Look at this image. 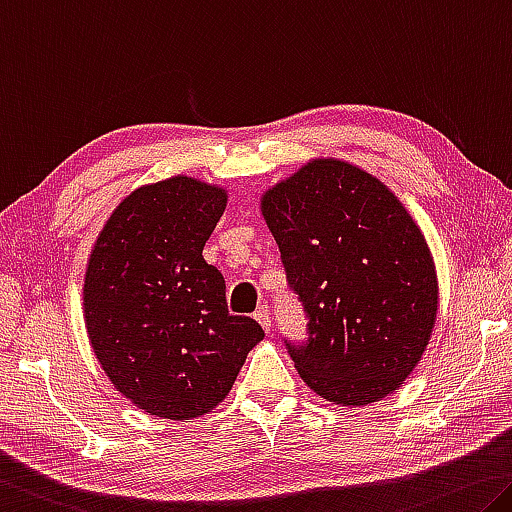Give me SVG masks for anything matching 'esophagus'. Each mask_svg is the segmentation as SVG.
I'll list each match as a JSON object with an SVG mask.
<instances>
[{
    "instance_id": "esophagus-1",
    "label": "esophagus",
    "mask_w": 512,
    "mask_h": 512,
    "mask_svg": "<svg viewBox=\"0 0 512 512\" xmlns=\"http://www.w3.org/2000/svg\"><path fill=\"white\" fill-rule=\"evenodd\" d=\"M255 319H257L259 326H262L266 332L271 330V310H269V307H266V305L257 307V312H255Z\"/></svg>"
}]
</instances>
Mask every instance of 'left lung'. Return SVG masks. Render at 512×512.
I'll list each match as a JSON object with an SVG mask.
<instances>
[{
  "label": "left lung",
  "instance_id": "8db88e82",
  "mask_svg": "<svg viewBox=\"0 0 512 512\" xmlns=\"http://www.w3.org/2000/svg\"><path fill=\"white\" fill-rule=\"evenodd\" d=\"M289 287L307 314L287 342L305 385L337 405L385 399L424 355L437 273L415 218L387 186L342 159H312L262 196Z\"/></svg>",
  "mask_w": 512,
  "mask_h": 512
}]
</instances>
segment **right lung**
<instances>
[{"instance_id":"1","label":"right lung","mask_w":512,"mask_h":512,"mask_svg":"<svg viewBox=\"0 0 512 512\" xmlns=\"http://www.w3.org/2000/svg\"><path fill=\"white\" fill-rule=\"evenodd\" d=\"M227 191L175 175L113 209L91 250L84 321L97 362L136 408L164 419L212 412L264 330L232 316L225 280L202 257Z\"/></svg>"}]
</instances>
